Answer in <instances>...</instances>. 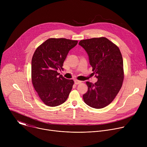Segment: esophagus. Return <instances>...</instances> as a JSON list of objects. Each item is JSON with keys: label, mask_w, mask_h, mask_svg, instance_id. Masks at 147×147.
<instances>
[{"label": "esophagus", "mask_w": 147, "mask_h": 147, "mask_svg": "<svg viewBox=\"0 0 147 147\" xmlns=\"http://www.w3.org/2000/svg\"><path fill=\"white\" fill-rule=\"evenodd\" d=\"M81 81H80V80H74V83L76 84H79L81 83Z\"/></svg>", "instance_id": "esophagus-1"}]
</instances>
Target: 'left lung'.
Here are the masks:
<instances>
[{
  "label": "left lung",
  "instance_id": "obj_1",
  "mask_svg": "<svg viewBox=\"0 0 147 147\" xmlns=\"http://www.w3.org/2000/svg\"><path fill=\"white\" fill-rule=\"evenodd\" d=\"M79 45L87 53L98 81H87L88 91L83 95L90 107L101 109L109 105L119 92L124 79L123 61L119 48L105 37L81 40Z\"/></svg>",
  "mask_w": 147,
  "mask_h": 147
}]
</instances>
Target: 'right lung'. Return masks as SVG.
<instances>
[{
	"instance_id": "add662e5",
	"label": "right lung",
	"mask_w": 147,
	"mask_h": 147,
	"mask_svg": "<svg viewBox=\"0 0 147 147\" xmlns=\"http://www.w3.org/2000/svg\"><path fill=\"white\" fill-rule=\"evenodd\" d=\"M77 40L66 38H49L37 48L31 61L33 86L45 105L57 107L67 99L74 84L73 80L60 75L69 52Z\"/></svg>"
}]
</instances>
